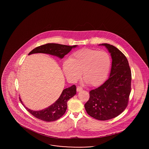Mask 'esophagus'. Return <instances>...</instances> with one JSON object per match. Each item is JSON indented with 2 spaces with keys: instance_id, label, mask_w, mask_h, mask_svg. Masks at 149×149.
<instances>
[{
  "instance_id": "1",
  "label": "esophagus",
  "mask_w": 149,
  "mask_h": 149,
  "mask_svg": "<svg viewBox=\"0 0 149 149\" xmlns=\"http://www.w3.org/2000/svg\"><path fill=\"white\" fill-rule=\"evenodd\" d=\"M77 92L81 91H83V88L81 86H78L77 88Z\"/></svg>"
}]
</instances>
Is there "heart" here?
I'll return each instance as SVG.
<instances>
[{
	"label": "heart",
	"mask_w": 149,
	"mask_h": 149,
	"mask_svg": "<svg viewBox=\"0 0 149 149\" xmlns=\"http://www.w3.org/2000/svg\"><path fill=\"white\" fill-rule=\"evenodd\" d=\"M111 65V58L106 51L83 49L72 53L63 69L67 79L77 81L83 77L93 86L101 85L106 80Z\"/></svg>",
	"instance_id": "1"
}]
</instances>
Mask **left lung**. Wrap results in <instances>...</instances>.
Listing matches in <instances>:
<instances>
[{
  "label": "left lung",
  "instance_id": "8db88e82",
  "mask_svg": "<svg viewBox=\"0 0 149 149\" xmlns=\"http://www.w3.org/2000/svg\"><path fill=\"white\" fill-rule=\"evenodd\" d=\"M111 53L112 63L109 78L89 92L84 105L90 116L100 120L116 117L126 108L131 91V71L125 55L113 45L102 43Z\"/></svg>",
  "mask_w": 149,
  "mask_h": 149
}]
</instances>
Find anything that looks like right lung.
Instances as JSON below:
<instances>
[{
	"label": "right lung",
	"mask_w": 149,
	"mask_h": 149,
	"mask_svg": "<svg viewBox=\"0 0 149 149\" xmlns=\"http://www.w3.org/2000/svg\"><path fill=\"white\" fill-rule=\"evenodd\" d=\"M77 46V45L68 46L58 43H47L36 47L29 53V55L36 53H43L63 58L65 55L68 54L72 50V48L76 47ZM76 90L77 88L75 85L65 89L59 98L53 104L41 111H34L26 107H24L27 111L38 119L46 122L55 121L61 117L65 113L68 107V101L76 94ZM19 99L22 104L23 105L21 99L20 98Z\"/></svg>",
	"instance_id": "1"
}]
</instances>
